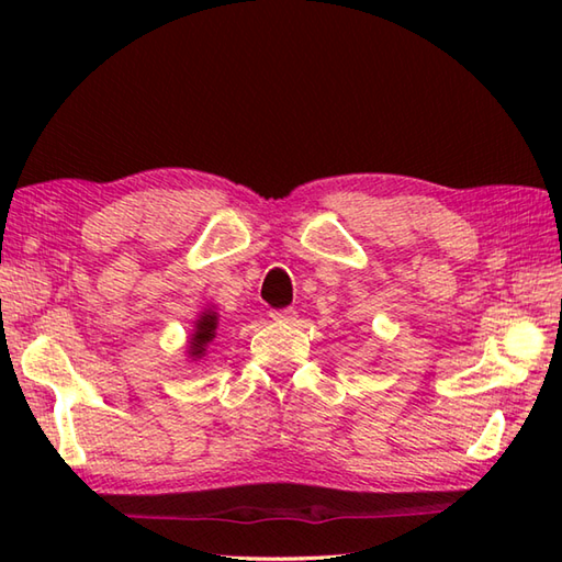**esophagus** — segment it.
Here are the masks:
<instances>
[{"mask_svg": "<svg viewBox=\"0 0 562 562\" xmlns=\"http://www.w3.org/2000/svg\"><path fill=\"white\" fill-rule=\"evenodd\" d=\"M270 318L280 321V324H292V321L296 318V312H294V308H272Z\"/></svg>", "mask_w": 562, "mask_h": 562, "instance_id": "obj_1", "label": "esophagus"}]
</instances>
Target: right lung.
<instances>
[{
	"label": "right lung",
	"instance_id": "1",
	"mask_svg": "<svg viewBox=\"0 0 562 562\" xmlns=\"http://www.w3.org/2000/svg\"><path fill=\"white\" fill-rule=\"evenodd\" d=\"M214 330H217V314L214 312H205L195 321L193 338H190V345H188V355L193 357V360L205 357L207 345L214 340Z\"/></svg>",
	"mask_w": 562,
	"mask_h": 562
}]
</instances>
